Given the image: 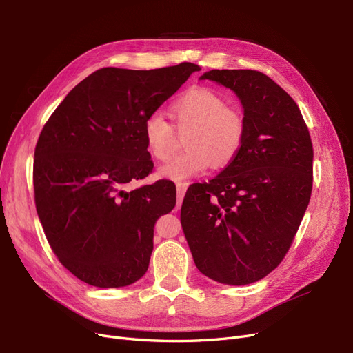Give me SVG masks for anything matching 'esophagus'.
<instances>
[{
	"label": "esophagus",
	"instance_id": "34e87169",
	"mask_svg": "<svg viewBox=\"0 0 353 353\" xmlns=\"http://www.w3.org/2000/svg\"><path fill=\"white\" fill-rule=\"evenodd\" d=\"M176 189H177V206H181L183 197H185L188 190V183H177Z\"/></svg>",
	"mask_w": 353,
	"mask_h": 353
}]
</instances>
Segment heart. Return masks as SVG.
Listing matches in <instances>:
<instances>
[{
  "mask_svg": "<svg viewBox=\"0 0 353 353\" xmlns=\"http://www.w3.org/2000/svg\"><path fill=\"white\" fill-rule=\"evenodd\" d=\"M179 130L190 128L183 154L159 168V176L185 181L203 174L210 164L221 168L231 164L243 143L242 115L226 106V101L209 88H192L179 97L170 108ZM144 140L150 154L157 160L172 156L176 132L161 112H152L144 121Z\"/></svg>",
  "mask_w": 353,
  "mask_h": 353,
  "instance_id": "1",
  "label": "heart"
}]
</instances>
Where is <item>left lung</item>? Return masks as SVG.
<instances>
[{
  "instance_id": "1",
  "label": "left lung",
  "mask_w": 353,
  "mask_h": 353,
  "mask_svg": "<svg viewBox=\"0 0 353 353\" xmlns=\"http://www.w3.org/2000/svg\"><path fill=\"white\" fill-rule=\"evenodd\" d=\"M201 79L231 89L243 110L235 160L189 188L180 222L197 270L245 285L277 267L294 239L313 186V145L297 103L256 70H209Z\"/></svg>"
}]
</instances>
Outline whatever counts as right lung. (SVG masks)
<instances>
[{"label":"right lung","mask_w":353,"mask_h":353,"mask_svg":"<svg viewBox=\"0 0 353 353\" xmlns=\"http://www.w3.org/2000/svg\"><path fill=\"white\" fill-rule=\"evenodd\" d=\"M201 68H103L76 85L41 130L34 151L36 209L59 261L81 281L125 287L145 274L156 221L176 206L159 180L131 192L152 160L144 121Z\"/></svg>","instance_id":"1"}]
</instances>
